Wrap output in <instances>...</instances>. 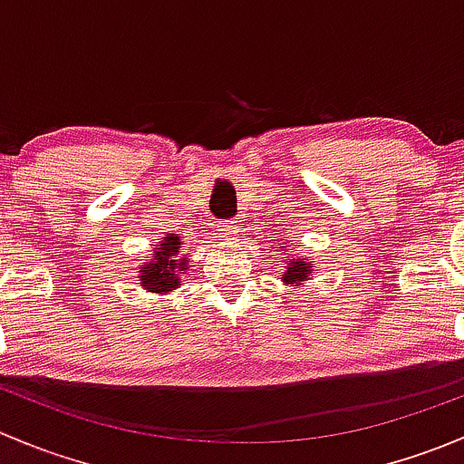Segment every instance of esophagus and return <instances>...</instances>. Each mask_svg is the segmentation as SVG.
Here are the masks:
<instances>
[{
    "label": "esophagus",
    "mask_w": 464,
    "mask_h": 464,
    "mask_svg": "<svg viewBox=\"0 0 464 464\" xmlns=\"http://www.w3.org/2000/svg\"><path fill=\"white\" fill-rule=\"evenodd\" d=\"M215 231H218L219 240L227 242V245H231V242L236 240V236H237V222H224V224H219V227L215 228Z\"/></svg>",
    "instance_id": "esophagus-1"
}]
</instances>
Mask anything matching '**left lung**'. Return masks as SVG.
Returning <instances> with one entry per match:
<instances>
[{
  "label": "left lung",
  "instance_id": "obj_1",
  "mask_svg": "<svg viewBox=\"0 0 464 464\" xmlns=\"http://www.w3.org/2000/svg\"><path fill=\"white\" fill-rule=\"evenodd\" d=\"M312 266L310 262L305 258H289L287 266H285V274H283V283L287 285H298L303 280H307V276L312 274Z\"/></svg>",
  "mask_w": 464,
  "mask_h": 464
}]
</instances>
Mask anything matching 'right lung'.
I'll return each instance as SVG.
<instances>
[{
	"label": "right lung",
	"mask_w": 464,
	"mask_h": 464,
	"mask_svg": "<svg viewBox=\"0 0 464 464\" xmlns=\"http://www.w3.org/2000/svg\"><path fill=\"white\" fill-rule=\"evenodd\" d=\"M152 260L141 266V287L154 294H166L179 285V274H184L188 258L181 256V240L177 233L163 237L161 245L154 246Z\"/></svg>",
	"instance_id": "add662e5"
}]
</instances>
